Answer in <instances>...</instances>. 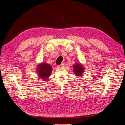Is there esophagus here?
Returning a JSON list of instances; mask_svg holds the SVG:
<instances>
[{
    "instance_id": "obj_1",
    "label": "esophagus",
    "mask_w": 125,
    "mask_h": 125,
    "mask_svg": "<svg viewBox=\"0 0 125 125\" xmlns=\"http://www.w3.org/2000/svg\"><path fill=\"white\" fill-rule=\"evenodd\" d=\"M63 66H64L63 63H61L58 66H59V67H63Z\"/></svg>"
}]
</instances>
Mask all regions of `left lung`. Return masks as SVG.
<instances>
[{
  "label": "left lung",
  "instance_id": "8db88e82",
  "mask_svg": "<svg viewBox=\"0 0 125 125\" xmlns=\"http://www.w3.org/2000/svg\"><path fill=\"white\" fill-rule=\"evenodd\" d=\"M73 71L77 76H81L84 72V68L80 63H77L73 66Z\"/></svg>",
  "mask_w": 125,
  "mask_h": 125
}]
</instances>
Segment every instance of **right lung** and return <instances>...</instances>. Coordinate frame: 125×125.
I'll return each instance as SVG.
<instances>
[{
    "label": "right lung",
    "instance_id": "1",
    "mask_svg": "<svg viewBox=\"0 0 125 125\" xmlns=\"http://www.w3.org/2000/svg\"><path fill=\"white\" fill-rule=\"evenodd\" d=\"M37 72L39 77L42 79L47 80L52 73V66L45 62L39 64L37 67Z\"/></svg>",
    "mask_w": 125,
    "mask_h": 125
}]
</instances>
